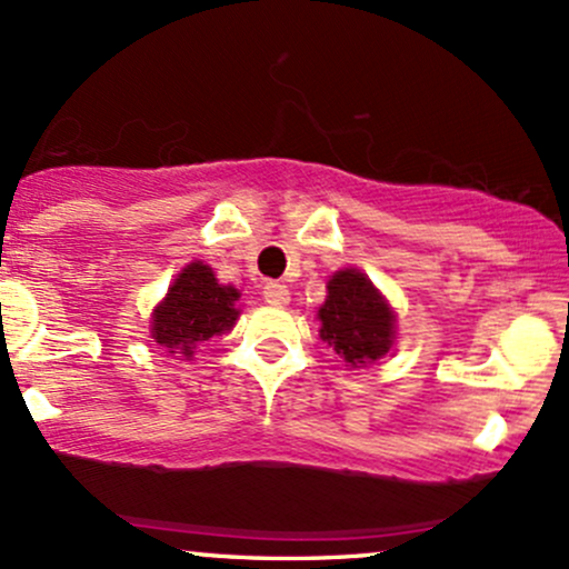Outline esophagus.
<instances>
[{"mask_svg":"<svg viewBox=\"0 0 569 569\" xmlns=\"http://www.w3.org/2000/svg\"><path fill=\"white\" fill-rule=\"evenodd\" d=\"M263 298H266V303H271V306H287L290 303V290L279 282H266Z\"/></svg>","mask_w":569,"mask_h":569,"instance_id":"obj_1","label":"esophagus"}]
</instances>
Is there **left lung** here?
<instances>
[{"label": "left lung", "instance_id": "8db88e82", "mask_svg": "<svg viewBox=\"0 0 569 569\" xmlns=\"http://www.w3.org/2000/svg\"><path fill=\"white\" fill-rule=\"evenodd\" d=\"M319 336L349 366H366L389 352L395 317L366 273L338 271L328 282V301L319 309Z\"/></svg>", "mask_w": 569, "mask_h": 569}]
</instances>
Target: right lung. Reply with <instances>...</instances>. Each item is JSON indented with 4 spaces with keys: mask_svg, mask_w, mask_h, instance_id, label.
Here are the masks:
<instances>
[{
    "mask_svg": "<svg viewBox=\"0 0 569 569\" xmlns=\"http://www.w3.org/2000/svg\"><path fill=\"white\" fill-rule=\"evenodd\" d=\"M239 290L231 284H217L212 268L190 263L169 287V296L152 315V338L171 352L184 357L212 336L233 328L239 309Z\"/></svg>",
    "mask_w": 569,
    "mask_h": 569,
    "instance_id": "1",
    "label": "right lung"
}]
</instances>
